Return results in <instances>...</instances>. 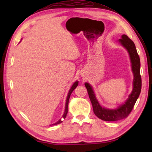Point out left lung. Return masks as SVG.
Listing matches in <instances>:
<instances>
[{
	"label": "left lung",
	"instance_id": "1",
	"mask_svg": "<svg viewBox=\"0 0 152 152\" xmlns=\"http://www.w3.org/2000/svg\"><path fill=\"white\" fill-rule=\"evenodd\" d=\"M118 41L127 50L129 54L132 70L134 75L133 89L127 101L124 104L119 106L118 108L115 109L102 107L97 99H96L92 87L88 83H85V86L88 90L90 101L93 106V112L99 119L106 121H118L127 118L133 110L141 91L142 80L140 73V61L135 45L133 42L125 34H123L121 38L119 39Z\"/></svg>",
	"mask_w": 152,
	"mask_h": 152
}]
</instances>
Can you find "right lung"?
Returning <instances> with one entry per match:
<instances>
[{
    "label": "right lung",
    "mask_w": 152,
    "mask_h": 152,
    "mask_svg": "<svg viewBox=\"0 0 152 152\" xmlns=\"http://www.w3.org/2000/svg\"><path fill=\"white\" fill-rule=\"evenodd\" d=\"M78 81H76L74 83V84L72 85V88H70L69 93H68V96H67L66 100L65 110H64V114H63V116H62V118H63V119H64V118H66V114H67V113H68V105H69V99H70V96L71 93H72V92L74 91V89H75V88H76V87L78 86ZM62 122H63L62 119H59V121H57L56 123H55V124H52V125H57V124H61V123H62Z\"/></svg>",
    "instance_id": "right-lung-1"
}]
</instances>
